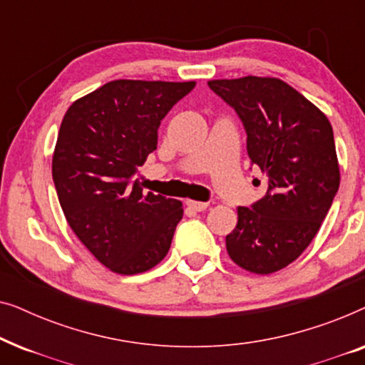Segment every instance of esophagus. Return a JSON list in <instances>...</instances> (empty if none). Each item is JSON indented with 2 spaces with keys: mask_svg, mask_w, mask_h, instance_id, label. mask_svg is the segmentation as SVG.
<instances>
[{
  "mask_svg": "<svg viewBox=\"0 0 365 365\" xmlns=\"http://www.w3.org/2000/svg\"><path fill=\"white\" fill-rule=\"evenodd\" d=\"M186 204H187L189 209H192V211H197V212L206 211L207 206H209L207 202H201V201H186Z\"/></svg>",
  "mask_w": 365,
  "mask_h": 365,
  "instance_id": "esophagus-1",
  "label": "esophagus"
}]
</instances>
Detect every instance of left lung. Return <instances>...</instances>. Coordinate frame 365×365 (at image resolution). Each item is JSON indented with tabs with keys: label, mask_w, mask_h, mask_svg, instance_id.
Listing matches in <instances>:
<instances>
[{
	"label": "left lung",
	"mask_w": 365,
	"mask_h": 365,
	"mask_svg": "<svg viewBox=\"0 0 365 365\" xmlns=\"http://www.w3.org/2000/svg\"><path fill=\"white\" fill-rule=\"evenodd\" d=\"M207 84L237 113L249 159L267 186L251 207H237V226L226 236L227 254L249 272L281 271L306 251L339 189L332 126L321 109L277 78Z\"/></svg>",
	"instance_id": "8db88e82"
}]
</instances>
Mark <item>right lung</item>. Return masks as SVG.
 I'll list each match as a JSON object with an SVG mask.
<instances>
[{
	"instance_id": "right-lung-1",
	"label": "right lung",
	"mask_w": 365,
	"mask_h": 365,
	"mask_svg": "<svg viewBox=\"0 0 365 365\" xmlns=\"http://www.w3.org/2000/svg\"><path fill=\"white\" fill-rule=\"evenodd\" d=\"M196 83L116 79L74 101L53 154V181L79 241L116 274L166 257L182 202L143 192L133 176L158 148V129Z\"/></svg>"
}]
</instances>
